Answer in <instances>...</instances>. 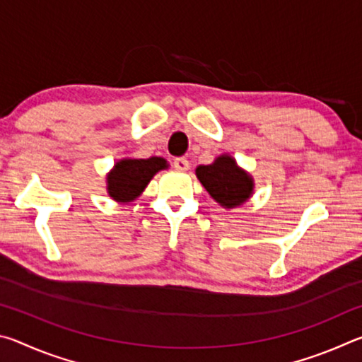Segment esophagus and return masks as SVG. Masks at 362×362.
<instances>
[{
	"label": "esophagus",
	"instance_id": "34e87169",
	"mask_svg": "<svg viewBox=\"0 0 362 362\" xmlns=\"http://www.w3.org/2000/svg\"><path fill=\"white\" fill-rule=\"evenodd\" d=\"M174 168H175L177 170H182V173H185V170L189 169L188 159H185V158H175V159H174Z\"/></svg>",
	"mask_w": 362,
	"mask_h": 362
}]
</instances>
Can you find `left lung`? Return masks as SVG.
<instances>
[{"instance_id": "8db88e82", "label": "left lung", "mask_w": 362, "mask_h": 362, "mask_svg": "<svg viewBox=\"0 0 362 362\" xmlns=\"http://www.w3.org/2000/svg\"><path fill=\"white\" fill-rule=\"evenodd\" d=\"M196 177L206 192L225 209L246 203L254 192L252 177L228 155H220L212 164L196 168Z\"/></svg>"}]
</instances>
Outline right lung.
Returning a JSON list of instances; mask_svg holds the SVG:
<instances>
[{"mask_svg":"<svg viewBox=\"0 0 362 362\" xmlns=\"http://www.w3.org/2000/svg\"><path fill=\"white\" fill-rule=\"evenodd\" d=\"M168 168L164 158H124L115 164L107 175V192L116 203H131L142 194L153 175Z\"/></svg>","mask_w":362,"mask_h":362,"instance_id":"right-lung-1","label":"right lung"}]
</instances>
